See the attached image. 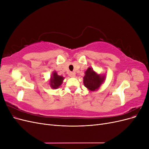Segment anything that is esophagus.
Masks as SVG:
<instances>
[{
    "label": "esophagus",
    "mask_w": 149,
    "mask_h": 149,
    "mask_svg": "<svg viewBox=\"0 0 149 149\" xmlns=\"http://www.w3.org/2000/svg\"><path fill=\"white\" fill-rule=\"evenodd\" d=\"M75 76H76V73H74V72H70V77L73 78V77H75Z\"/></svg>",
    "instance_id": "34e87169"
}]
</instances>
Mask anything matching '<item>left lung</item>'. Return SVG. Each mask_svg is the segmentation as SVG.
Segmentation results:
<instances>
[{"label": "left lung", "instance_id": "left-lung-1", "mask_svg": "<svg viewBox=\"0 0 149 149\" xmlns=\"http://www.w3.org/2000/svg\"><path fill=\"white\" fill-rule=\"evenodd\" d=\"M83 83L90 91H95L100 87L101 84L104 80V76L98 75L91 68H88L85 72V76L83 78Z\"/></svg>", "mask_w": 149, "mask_h": 149}]
</instances>
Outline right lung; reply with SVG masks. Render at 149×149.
Returning <instances> with one entry per match:
<instances>
[{
  "instance_id": "right-lung-1",
  "label": "right lung",
  "mask_w": 149,
  "mask_h": 149,
  "mask_svg": "<svg viewBox=\"0 0 149 149\" xmlns=\"http://www.w3.org/2000/svg\"><path fill=\"white\" fill-rule=\"evenodd\" d=\"M52 75L53 76H52L50 81V86L52 88L56 89L61 86L64 78L63 76L58 75L56 72H53Z\"/></svg>"
}]
</instances>
